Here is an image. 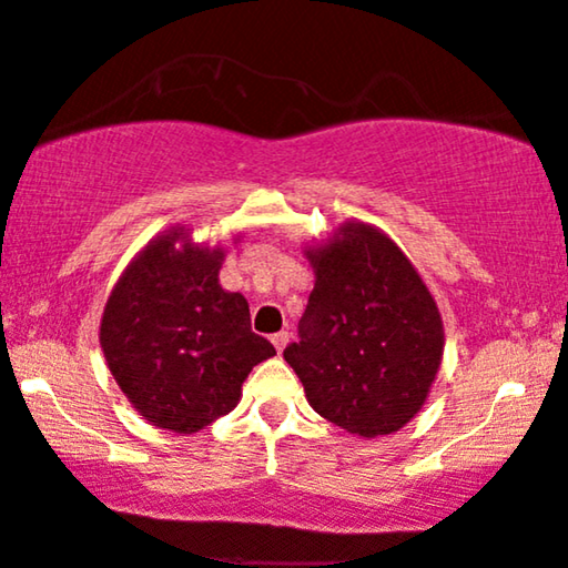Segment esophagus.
I'll return each instance as SVG.
<instances>
[{
    "label": "esophagus",
    "instance_id": "obj_1",
    "mask_svg": "<svg viewBox=\"0 0 568 568\" xmlns=\"http://www.w3.org/2000/svg\"><path fill=\"white\" fill-rule=\"evenodd\" d=\"M288 338H291L288 331H280V333H275V336H272V344H275L277 352H283L285 344H288Z\"/></svg>",
    "mask_w": 568,
    "mask_h": 568
}]
</instances>
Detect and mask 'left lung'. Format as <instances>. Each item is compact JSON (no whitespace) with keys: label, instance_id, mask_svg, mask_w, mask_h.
Here are the masks:
<instances>
[{"label":"left lung","instance_id":"left-lung-1","mask_svg":"<svg viewBox=\"0 0 568 568\" xmlns=\"http://www.w3.org/2000/svg\"><path fill=\"white\" fill-rule=\"evenodd\" d=\"M317 283L283 357L314 413L357 436L399 432L442 365L436 302L399 245L352 222L310 251Z\"/></svg>","mask_w":568,"mask_h":568}]
</instances>
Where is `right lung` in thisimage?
<instances>
[{
    "instance_id": "obj_1",
    "label": "right lung",
    "mask_w": 568,
    "mask_h": 568,
    "mask_svg": "<svg viewBox=\"0 0 568 568\" xmlns=\"http://www.w3.org/2000/svg\"><path fill=\"white\" fill-rule=\"evenodd\" d=\"M169 232L129 264L102 312L100 344L115 384L159 428L195 434L227 415L275 346L251 331L248 302L219 285L222 251Z\"/></svg>"
}]
</instances>
